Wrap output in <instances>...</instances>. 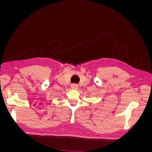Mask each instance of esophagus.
<instances>
[{"mask_svg":"<svg viewBox=\"0 0 152 152\" xmlns=\"http://www.w3.org/2000/svg\"><path fill=\"white\" fill-rule=\"evenodd\" d=\"M71 87L73 89H77L78 88H79V86H78V85H77V84H72L71 86Z\"/></svg>","mask_w":152,"mask_h":152,"instance_id":"34e87169","label":"esophagus"}]
</instances>
